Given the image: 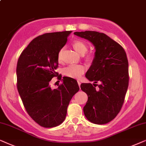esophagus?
I'll use <instances>...</instances> for the list:
<instances>
[{
    "label": "esophagus",
    "instance_id": "esophagus-1",
    "mask_svg": "<svg viewBox=\"0 0 146 146\" xmlns=\"http://www.w3.org/2000/svg\"><path fill=\"white\" fill-rule=\"evenodd\" d=\"M77 83H78V85H79V86L80 87V85H81V81L78 80V81H77Z\"/></svg>",
    "mask_w": 146,
    "mask_h": 146
}]
</instances>
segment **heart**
Returning <instances> with one entry per match:
<instances>
[{"mask_svg":"<svg viewBox=\"0 0 146 146\" xmlns=\"http://www.w3.org/2000/svg\"><path fill=\"white\" fill-rule=\"evenodd\" d=\"M73 48L79 53L83 55L87 50V45L82 40L77 39L74 40L73 43ZM58 61H61L62 60V49L59 50L58 53ZM85 71V67L81 64H71L67 67L64 68L63 73L66 76L71 78H79Z\"/></svg>","mask_w":146,"mask_h":146,"instance_id":"b5f03b06","label":"heart"}]
</instances>
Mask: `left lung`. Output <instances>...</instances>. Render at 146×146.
I'll return each mask as SVG.
<instances>
[{"instance_id":"8db88e82","label":"left lung","mask_w":146,"mask_h":146,"mask_svg":"<svg viewBox=\"0 0 146 146\" xmlns=\"http://www.w3.org/2000/svg\"><path fill=\"white\" fill-rule=\"evenodd\" d=\"M95 46V57L85 77L94 83H82L88 100L83 108L85 117L96 124H106L121 110L129 84L128 61L125 50L110 36L97 31L75 32ZM98 82L100 85L96 84ZM98 89H96V86Z\"/></svg>"}]
</instances>
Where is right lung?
Wrapping results in <instances>:
<instances>
[{
  "mask_svg": "<svg viewBox=\"0 0 146 146\" xmlns=\"http://www.w3.org/2000/svg\"><path fill=\"white\" fill-rule=\"evenodd\" d=\"M71 32L48 33L37 36L21 53L17 62L19 93L29 115L42 127H53L63 123L70 101L79 90L77 81L68 77H63L57 88L50 86L52 78L59 75L55 71L59 65L58 53Z\"/></svg>",
  "mask_w": 146,
  "mask_h": 146,
  "instance_id": "1",
  "label": "right lung"
}]
</instances>
